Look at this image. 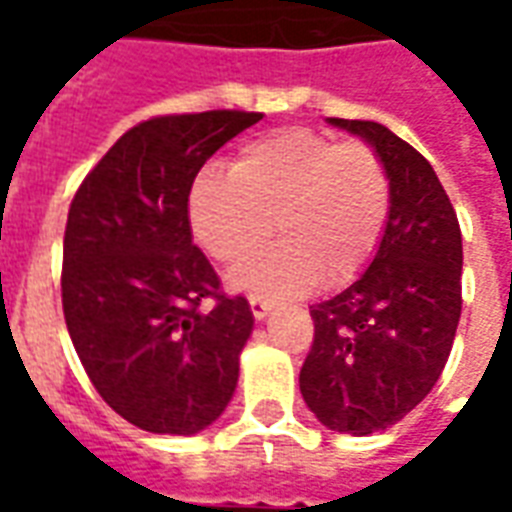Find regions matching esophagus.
Segmentation results:
<instances>
[{"mask_svg":"<svg viewBox=\"0 0 512 512\" xmlns=\"http://www.w3.org/2000/svg\"><path fill=\"white\" fill-rule=\"evenodd\" d=\"M249 307H252V315H255L257 321L268 318V312H271V304L263 299H257V296H252V299H249Z\"/></svg>","mask_w":512,"mask_h":512,"instance_id":"1","label":"esophagus"}]
</instances>
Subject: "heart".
I'll return each mask as SVG.
<instances>
[{"instance_id":"1","label":"heart","mask_w":512,"mask_h":512,"mask_svg":"<svg viewBox=\"0 0 512 512\" xmlns=\"http://www.w3.org/2000/svg\"><path fill=\"white\" fill-rule=\"evenodd\" d=\"M389 216L381 158L359 142L312 128H279L241 145L233 169L211 164L194 180L189 222L216 260L233 263L282 230V244L246 257L230 288L296 299L321 282L348 285L376 255Z\"/></svg>"}]
</instances>
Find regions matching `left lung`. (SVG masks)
Masks as SVG:
<instances>
[{
    "mask_svg": "<svg viewBox=\"0 0 512 512\" xmlns=\"http://www.w3.org/2000/svg\"><path fill=\"white\" fill-rule=\"evenodd\" d=\"M373 147L389 178V216L370 266L310 310L315 340L299 386L321 425L370 436L425 400L461 318L458 216L436 172L381 123L329 117Z\"/></svg>",
    "mask_w": 512,
    "mask_h": 512,
    "instance_id": "left-lung-1",
    "label": "left lung"
}]
</instances>
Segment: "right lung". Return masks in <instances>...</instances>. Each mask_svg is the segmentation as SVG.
I'll list each match as a JSON object with an SVG mask.
<instances>
[{
  "label": "right lung",
  "instance_id": "1",
  "mask_svg": "<svg viewBox=\"0 0 512 512\" xmlns=\"http://www.w3.org/2000/svg\"><path fill=\"white\" fill-rule=\"evenodd\" d=\"M260 112L153 117L117 139L68 211L62 310L87 376L150 433L194 436L222 417L255 326L249 301L219 296L194 246L191 183ZM216 298L213 311L201 301Z\"/></svg>",
  "mask_w": 512,
  "mask_h": 512
}]
</instances>
